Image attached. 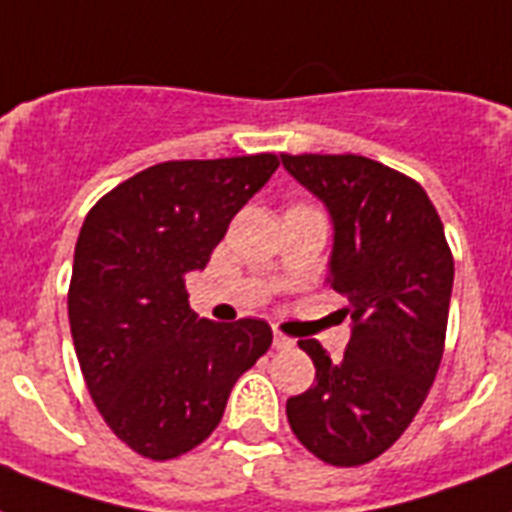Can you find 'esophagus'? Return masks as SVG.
Wrapping results in <instances>:
<instances>
[{
	"label": "esophagus",
	"mask_w": 512,
	"mask_h": 512,
	"mask_svg": "<svg viewBox=\"0 0 512 512\" xmlns=\"http://www.w3.org/2000/svg\"><path fill=\"white\" fill-rule=\"evenodd\" d=\"M295 345V340H289V337H284L281 332H273V348L276 350H287Z\"/></svg>",
	"instance_id": "34e87169"
}]
</instances>
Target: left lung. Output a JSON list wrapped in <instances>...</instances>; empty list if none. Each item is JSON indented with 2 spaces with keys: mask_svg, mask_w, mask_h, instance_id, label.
Segmentation results:
<instances>
[{
  "mask_svg": "<svg viewBox=\"0 0 512 512\" xmlns=\"http://www.w3.org/2000/svg\"><path fill=\"white\" fill-rule=\"evenodd\" d=\"M281 164L329 212L327 284L348 297L350 316L340 361L300 340L316 382L289 398L287 420L308 452L353 468L396 444L436 380L454 260L412 177L356 154H281Z\"/></svg>",
  "mask_w": 512,
  "mask_h": 512,
  "instance_id": "obj_1",
  "label": "left lung"
}]
</instances>
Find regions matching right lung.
I'll list each match as a JSON object with an SVG mask.
<instances>
[{
	"mask_svg": "<svg viewBox=\"0 0 512 512\" xmlns=\"http://www.w3.org/2000/svg\"><path fill=\"white\" fill-rule=\"evenodd\" d=\"M276 167L273 154L156 164L84 217L68 289L76 358L108 428L143 457L199 446L236 380L271 348L265 321L199 319L185 276L204 271Z\"/></svg>",
	"mask_w": 512,
	"mask_h": 512,
	"instance_id": "add662e5",
	"label": "right lung"
}]
</instances>
